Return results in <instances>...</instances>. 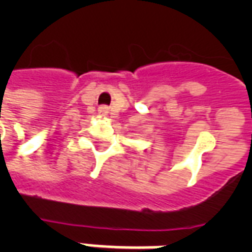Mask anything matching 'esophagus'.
Instances as JSON below:
<instances>
[{"label": "esophagus", "instance_id": "34e87169", "mask_svg": "<svg viewBox=\"0 0 252 252\" xmlns=\"http://www.w3.org/2000/svg\"><path fill=\"white\" fill-rule=\"evenodd\" d=\"M107 112H108V108H107L106 106H102L98 108V114L100 115V116H104V115H107Z\"/></svg>", "mask_w": 252, "mask_h": 252}]
</instances>
